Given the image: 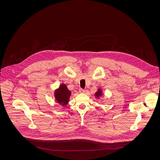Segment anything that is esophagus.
I'll use <instances>...</instances> for the list:
<instances>
[{
    "mask_svg": "<svg viewBox=\"0 0 160 160\" xmlns=\"http://www.w3.org/2000/svg\"><path fill=\"white\" fill-rule=\"evenodd\" d=\"M79 93H85V90H84L83 89H79Z\"/></svg>",
    "mask_w": 160,
    "mask_h": 160,
    "instance_id": "34e87169",
    "label": "esophagus"
}]
</instances>
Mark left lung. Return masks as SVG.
Instances as JSON below:
<instances>
[{
	"label": "left lung",
	"instance_id": "1",
	"mask_svg": "<svg viewBox=\"0 0 160 160\" xmlns=\"http://www.w3.org/2000/svg\"><path fill=\"white\" fill-rule=\"evenodd\" d=\"M103 95V92L101 88H98V91L96 92V93H95V97L97 99H99V97H101Z\"/></svg>",
	"mask_w": 160,
	"mask_h": 160
}]
</instances>
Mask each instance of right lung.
Masks as SVG:
<instances>
[{
	"mask_svg": "<svg viewBox=\"0 0 160 160\" xmlns=\"http://www.w3.org/2000/svg\"><path fill=\"white\" fill-rule=\"evenodd\" d=\"M71 92L68 89L65 84L62 83L54 91V96L56 101L62 106H66L68 104Z\"/></svg>",
	"mask_w": 160,
	"mask_h": 160,
	"instance_id": "obj_1",
	"label": "right lung"
}]
</instances>
